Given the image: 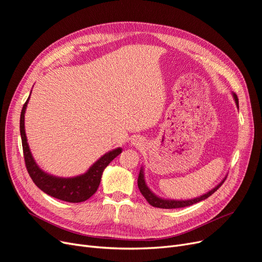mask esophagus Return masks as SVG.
<instances>
[{"instance_id":"1","label":"esophagus","mask_w":262,"mask_h":262,"mask_svg":"<svg viewBox=\"0 0 262 262\" xmlns=\"http://www.w3.org/2000/svg\"><path fill=\"white\" fill-rule=\"evenodd\" d=\"M132 141H133V144H134V146H140V144L142 143V142H141V140H140L139 138H134Z\"/></svg>"}]
</instances>
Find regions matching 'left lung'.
<instances>
[{
  "label": "left lung",
  "instance_id": "8db88e82",
  "mask_svg": "<svg viewBox=\"0 0 262 262\" xmlns=\"http://www.w3.org/2000/svg\"><path fill=\"white\" fill-rule=\"evenodd\" d=\"M233 98L235 100V103L237 105L238 108V99H237V96L233 93ZM226 178L222 180L219 185H217L214 189H211L210 191H208L207 193H205V194H203L199 198H195V199H191V200H167V199H162V198H159L158 195L154 194V193L148 188L146 181H144V175H143V168L140 169V172H139V176H138V188L141 192V194L144 196V199H146L148 201V203L150 205H152L153 207H159V208H165V209H171V208H181V207H187V206H190V205H193L195 204V203H199L201 201H204L206 200L207 198H209L212 193L216 192L220 186L222 185V183L225 182Z\"/></svg>",
  "mask_w": 262,
  "mask_h": 262
}]
</instances>
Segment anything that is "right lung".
<instances>
[{
    "label": "right lung",
    "instance_id": "obj_1",
    "mask_svg": "<svg viewBox=\"0 0 262 262\" xmlns=\"http://www.w3.org/2000/svg\"><path fill=\"white\" fill-rule=\"evenodd\" d=\"M29 99H30V96L25 102L20 114V136L25 163L29 175H30L36 187L40 188L46 194L55 199L69 203H81L89 200L98 189L104 168L109 165L111 161L119 156L122 152V149L116 148L105 153L98 161L95 162L90 169L83 175L72 178H61L50 175V173L45 172L37 166L27 142L25 130V113Z\"/></svg>",
    "mask_w": 262,
    "mask_h": 262
}]
</instances>
